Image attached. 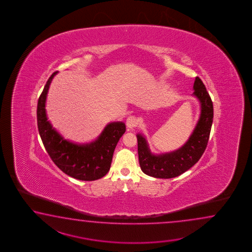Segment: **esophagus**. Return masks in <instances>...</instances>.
<instances>
[{"label":"esophagus","mask_w":252,"mask_h":252,"mask_svg":"<svg viewBox=\"0 0 252 252\" xmlns=\"http://www.w3.org/2000/svg\"><path fill=\"white\" fill-rule=\"evenodd\" d=\"M138 123H139L138 119L136 118L133 115L128 116L127 120H126V125H127V127L129 128H135V127L138 125Z\"/></svg>","instance_id":"obj_1"}]
</instances>
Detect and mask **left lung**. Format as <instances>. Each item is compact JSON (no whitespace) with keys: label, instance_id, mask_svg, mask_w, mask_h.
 <instances>
[{"label":"left lung","instance_id":"8db88e82","mask_svg":"<svg viewBox=\"0 0 252 252\" xmlns=\"http://www.w3.org/2000/svg\"><path fill=\"white\" fill-rule=\"evenodd\" d=\"M193 89V94L201 102V116L193 134L181 149L163 155H152L144 137L137 135L139 165L146 175L157 178L178 177L197 163L204 154L213 124L214 105L203 81L198 76L194 81Z\"/></svg>","mask_w":252,"mask_h":252}]
</instances>
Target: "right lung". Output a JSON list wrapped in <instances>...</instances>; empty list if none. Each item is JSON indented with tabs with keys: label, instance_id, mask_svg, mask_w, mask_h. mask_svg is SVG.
<instances>
[{
	"label": "right lung",
	"instance_id": "add662e5",
	"mask_svg": "<svg viewBox=\"0 0 252 252\" xmlns=\"http://www.w3.org/2000/svg\"><path fill=\"white\" fill-rule=\"evenodd\" d=\"M57 73L50 75L38 98L37 120L44 147L56 166L70 177L83 181L102 178L110 170L115 147L126 126L123 123L109 124L91 144L75 145L63 139L48 123L45 111L48 87Z\"/></svg>",
	"mask_w": 252,
	"mask_h": 252
}]
</instances>
